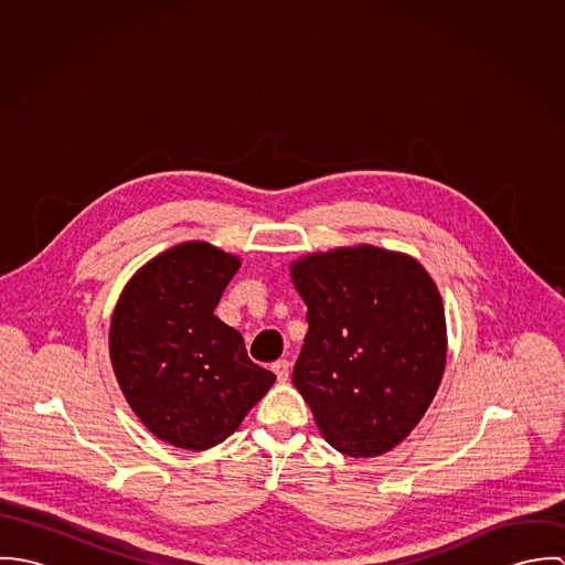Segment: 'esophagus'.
<instances>
[{"label":"esophagus","instance_id":"obj_1","mask_svg":"<svg viewBox=\"0 0 565 565\" xmlns=\"http://www.w3.org/2000/svg\"><path fill=\"white\" fill-rule=\"evenodd\" d=\"M271 370H274V374H276V379H278L280 383H287V381H289V372H291V363H289L287 359H278V361L271 365Z\"/></svg>","mask_w":565,"mask_h":565}]
</instances>
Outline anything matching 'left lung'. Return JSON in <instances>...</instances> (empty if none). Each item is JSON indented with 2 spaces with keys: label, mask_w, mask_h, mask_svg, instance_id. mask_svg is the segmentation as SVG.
Here are the masks:
<instances>
[{
  "label": "left lung",
  "mask_w": 565,
  "mask_h": 565,
  "mask_svg": "<svg viewBox=\"0 0 565 565\" xmlns=\"http://www.w3.org/2000/svg\"><path fill=\"white\" fill-rule=\"evenodd\" d=\"M309 332L294 385L326 441L350 457L396 448L433 403L446 365V316L428 271L374 245L291 263Z\"/></svg>",
  "instance_id": "left-lung-1"
}]
</instances>
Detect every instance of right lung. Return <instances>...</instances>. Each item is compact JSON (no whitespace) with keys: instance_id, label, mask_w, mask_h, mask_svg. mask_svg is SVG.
Here are the masks:
<instances>
[{"instance_id":"1","label":"right lung","mask_w":565,"mask_h":565,"mask_svg":"<svg viewBox=\"0 0 565 565\" xmlns=\"http://www.w3.org/2000/svg\"><path fill=\"white\" fill-rule=\"evenodd\" d=\"M239 256L186 242L146 263L110 320V361L137 417L162 441L206 450L231 437L276 376L213 316Z\"/></svg>"}]
</instances>
